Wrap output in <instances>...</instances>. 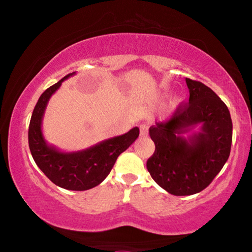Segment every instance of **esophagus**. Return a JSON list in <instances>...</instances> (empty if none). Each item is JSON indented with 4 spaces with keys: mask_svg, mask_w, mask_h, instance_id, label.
Segmentation results:
<instances>
[{
    "mask_svg": "<svg viewBox=\"0 0 252 252\" xmlns=\"http://www.w3.org/2000/svg\"><path fill=\"white\" fill-rule=\"evenodd\" d=\"M149 126H150V125H149V122L142 123V125L140 126V135L146 136L148 134V132H149Z\"/></svg>",
    "mask_w": 252,
    "mask_h": 252,
    "instance_id": "esophagus-1",
    "label": "esophagus"
}]
</instances>
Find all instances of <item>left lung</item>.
<instances>
[{
  "mask_svg": "<svg viewBox=\"0 0 252 252\" xmlns=\"http://www.w3.org/2000/svg\"><path fill=\"white\" fill-rule=\"evenodd\" d=\"M186 82L189 102L179 106L170 120L149 129L156 150L147 169L153 180L173 195L206 189L227 162L232 142V121L224 102L199 81ZM197 125V134L183 135Z\"/></svg>",
  "mask_w": 252,
  "mask_h": 252,
  "instance_id": "8db88e82",
  "label": "left lung"
}]
</instances>
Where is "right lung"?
Masks as SVG:
<instances>
[{
    "label": "right lung",
    "instance_id": "add662e5",
    "mask_svg": "<svg viewBox=\"0 0 252 252\" xmlns=\"http://www.w3.org/2000/svg\"><path fill=\"white\" fill-rule=\"evenodd\" d=\"M74 74L75 72L65 75L41 94L30 121L29 147L37 167L54 185L66 190L84 191L100 185L108 177L118 157L135 141L140 131L135 126L125 134L75 152H62L50 146L42 133L46 105L63 81Z\"/></svg>",
    "mask_w": 252,
    "mask_h": 252
}]
</instances>
